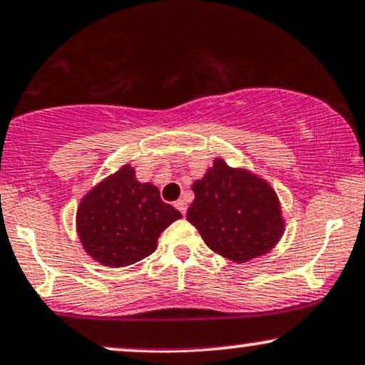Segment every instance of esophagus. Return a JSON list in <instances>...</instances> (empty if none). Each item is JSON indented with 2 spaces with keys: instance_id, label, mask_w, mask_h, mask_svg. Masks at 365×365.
Segmentation results:
<instances>
[{
  "instance_id": "34e87169",
  "label": "esophagus",
  "mask_w": 365,
  "mask_h": 365,
  "mask_svg": "<svg viewBox=\"0 0 365 365\" xmlns=\"http://www.w3.org/2000/svg\"><path fill=\"white\" fill-rule=\"evenodd\" d=\"M175 207H177L182 214H187V200L185 199H180L175 202Z\"/></svg>"
}]
</instances>
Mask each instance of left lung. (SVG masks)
<instances>
[{"instance_id":"1","label":"left lung","mask_w":365,"mask_h":365,"mask_svg":"<svg viewBox=\"0 0 365 365\" xmlns=\"http://www.w3.org/2000/svg\"><path fill=\"white\" fill-rule=\"evenodd\" d=\"M192 190L195 199L187 219L214 253L245 263L272 252L282 238L285 219L277 192L248 168H232L216 158Z\"/></svg>"}]
</instances>
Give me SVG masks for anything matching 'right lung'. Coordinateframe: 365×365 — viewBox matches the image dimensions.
<instances>
[{
  "mask_svg": "<svg viewBox=\"0 0 365 365\" xmlns=\"http://www.w3.org/2000/svg\"><path fill=\"white\" fill-rule=\"evenodd\" d=\"M182 217L165 204L153 183H140L129 163L88 190L76 210V232L85 252L105 267H127L158 247V238Z\"/></svg>",
  "mask_w": 365,
  "mask_h": 365,
  "instance_id": "obj_1",
  "label": "right lung"
}]
</instances>
